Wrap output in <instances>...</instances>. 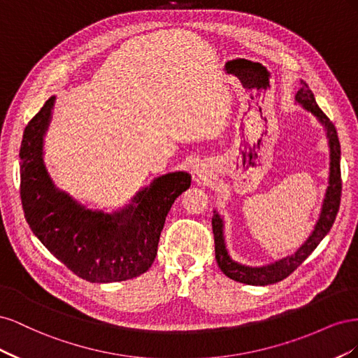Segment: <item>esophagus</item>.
<instances>
[{"label": "esophagus", "mask_w": 358, "mask_h": 358, "mask_svg": "<svg viewBox=\"0 0 358 358\" xmlns=\"http://www.w3.org/2000/svg\"><path fill=\"white\" fill-rule=\"evenodd\" d=\"M194 173H196V180H201V179H206V173H208V171H206L204 167L197 166L196 171H194Z\"/></svg>", "instance_id": "1"}]
</instances>
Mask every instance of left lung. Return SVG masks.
Segmentation results:
<instances>
[{"label": "left lung", "mask_w": 358, "mask_h": 358, "mask_svg": "<svg viewBox=\"0 0 358 358\" xmlns=\"http://www.w3.org/2000/svg\"><path fill=\"white\" fill-rule=\"evenodd\" d=\"M296 100L306 107L309 112L315 115L320 121L326 125L327 137L330 143V187L327 188L326 200L322 204V212L320 220L315 225V230L309 236V239L305 242L296 254L287 257L275 264L266 267H246L234 263L233 259L227 254L224 237H222V221L218 213L213 215L212 218V229H213V239H215V258L221 272L229 276L230 279L237 280V282L248 284V285H268L276 284L279 280L289 276L294 270L305 262V259L313 252V249L324 239L331 225L336 220V215L339 212L341 196H342V178H341V143L338 133L333 122L326 116L313 96L312 91L306 82H301V88L296 95Z\"/></svg>", "instance_id": "left-lung-1"}]
</instances>
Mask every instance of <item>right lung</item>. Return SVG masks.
Here are the masks:
<instances>
[{
	"instance_id": "1",
	"label": "right lung",
	"mask_w": 358,
	"mask_h": 358,
	"mask_svg": "<svg viewBox=\"0 0 358 358\" xmlns=\"http://www.w3.org/2000/svg\"><path fill=\"white\" fill-rule=\"evenodd\" d=\"M55 96L32 116L20 143V200L25 220L50 254L90 282H119L152 266L171 204L191 185L185 171L170 173L140 191L115 215L85 210L55 189L43 164V134Z\"/></svg>"
}]
</instances>
